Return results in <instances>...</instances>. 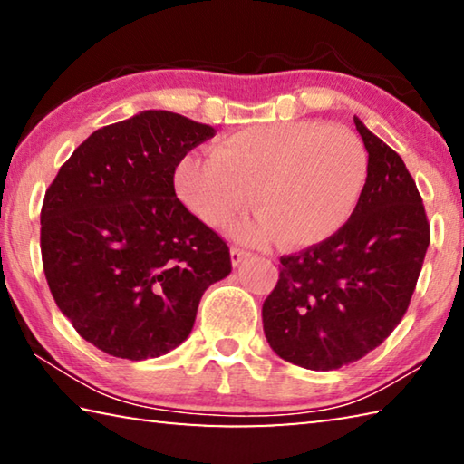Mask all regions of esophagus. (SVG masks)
<instances>
[{
    "label": "esophagus",
    "mask_w": 464,
    "mask_h": 464,
    "mask_svg": "<svg viewBox=\"0 0 464 464\" xmlns=\"http://www.w3.org/2000/svg\"><path fill=\"white\" fill-rule=\"evenodd\" d=\"M249 254L246 249H239V247H231V264L233 266H239L243 260H247Z\"/></svg>",
    "instance_id": "1"
}]
</instances>
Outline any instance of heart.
<instances>
[{
	"label": "heart",
	"instance_id": "b5f03b06",
	"mask_svg": "<svg viewBox=\"0 0 464 464\" xmlns=\"http://www.w3.org/2000/svg\"><path fill=\"white\" fill-rule=\"evenodd\" d=\"M368 157L345 129L315 121L249 124L210 149L186 155L174 171L178 200L208 227H225L251 207L260 215L235 225L251 246L280 239L307 249L340 233L360 202Z\"/></svg>",
	"mask_w": 464,
	"mask_h": 464
}]
</instances>
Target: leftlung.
<instances>
[{"mask_svg":"<svg viewBox=\"0 0 464 464\" xmlns=\"http://www.w3.org/2000/svg\"><path fill=\"white\" fill-rule=\"evenodd\" d=\"M368 151L360 202L325 243L280 257V278L264 301L270 348L309 371H335L366 356L410 307L430 223L405 163L354 116Z\"/></svg>","mask_w":464,"mask_h":464,"instance_id":"1","label":"left lung"}]
</instances>
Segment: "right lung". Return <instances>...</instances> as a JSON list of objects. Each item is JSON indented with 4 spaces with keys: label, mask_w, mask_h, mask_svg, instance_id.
<instances>
[{
    "label": "right lung",
    "mask_w": 464,
    "mask_h": 464,
    "mask_svg": "<svg viewBox=\"0 0 464 464\" xmlns=\"http://www.w3.org/2000/svg\"><path fill=\"white\" fill-rule=\"evenodd\" d=\"M208 124L145 110L108 124L63 163L44 194L41 251L54 303L110 356H163L190 335L210 285L229 276L227 243L174 190Z\"/></svg>",
    "instance_id": "obj_1"
}]
</instances>
